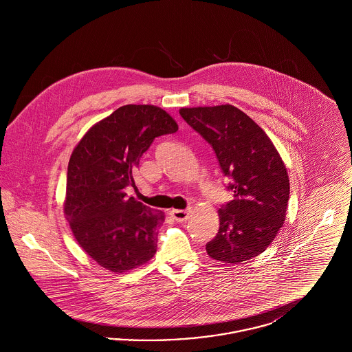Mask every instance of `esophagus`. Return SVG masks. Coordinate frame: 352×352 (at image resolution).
I'll return each instance as SVG.
<instances>
[{
  "instance_id": "esophagus-1",
  "label": "esophagus",
  "mask_w": 352,
  "mask_h": 352,
  "mask_svg": "<svg viewBox=\"0 0 352 352\" xmlns=\"http://www.w3.org/2000/svg\"><path fill=\"white\" fill-rule=\"evenodd\" d=\"M171 215L177 221L182 223V221H186L188 219L190 210H171Z\"/></svg>"
}]
</instances>
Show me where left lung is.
Listing matches in <instances>:
<instances>
[{
	"label": "left lung",
	"mask_w": 352,
	"mask_h": 352,
	"mask_svg": "<svg viewBox=\"0 0 352 352\" xmlns=\"http://www.w3.org/2000/svg\"><path fill=\"white\" fill-rule=\"evenodd\" d=\"M181 116L212 146L232 201L219 208V232L206 251L224 264H240L267 250L284 226L289 177L267 133L231 104L181 108Z\"/></svg>",
	"instance_id": "left-lung-1"
}]
</instances>
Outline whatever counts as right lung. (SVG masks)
<instances>
[{
  "label": "right lung",
  "instance_id": "1",
  "mask_svg": "<svg viewBox=\"0 0 352 352\" xmlns=\"http://www.w3.org/2000/svg\"><path fill=\"white\" fill-rule=\"evenodd\" d=\"M178 124L160 107L128 104L88 129L68 162L65 215L78 244L115 273L148 263L165 214L128 198L140 158Z\"/></svg>",
  "mask_w": 352,
  "mask_h": 352
}]
</instances>
